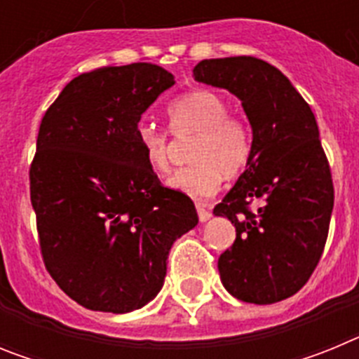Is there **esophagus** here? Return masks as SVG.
<instances>
[{"label": "esophagus", "instance_id": "34e87169", "mask_svg": "<svg viewBox=\"0 0 359 359\" xmlns=\"http://www.w3.org/2000/svg\"><path fill=\"white\" fill-rule=\"evenodd\" d=\"M196 208H198V217L201 223H205V221H208V219L212 217L210 208H208V205H205V203H198V205H196Z\"/></svg>", "mask_w": 359, "mask_h": 359}]
</instances>
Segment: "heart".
Listing matches in <instances>:
<instances>
[{"instance_id": "1", "label": "heart", "mask_w": 359, "mask_h": 359, "mask_svg": "<svg viewBox=\"0 0 359 359\" xmlns=\"http://www.w3.org/2000/svg\"><path fill=\"white\" fill-rule=\"evenodd\" d=\"M170 128L176 136L196 135L190 160L194 165L180 169L167 185L190 198H207L221 187V180L236 177L250 163L253 152L252 129L243 118L230 115L223 97L210 90L183 95L169 106ZM136 142L147 167L165 172L170 163V142L167 133L151 123H138Z\"/></svg>"}]
</instances>
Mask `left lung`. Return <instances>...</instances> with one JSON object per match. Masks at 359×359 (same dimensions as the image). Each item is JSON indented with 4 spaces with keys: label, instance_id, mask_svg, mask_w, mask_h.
<instances>
[{
    "label": "left lung",
    "instance_id": "8db88e82",
    "mask_svg": "<svg viewBox=\"0 0 359 359\" xmlns=\"http://www.w3.org/2000/svg\"><path fill=\"white\" fill-rule=\"evenodd\" d=\"M194 79L236 95L253 136L248 167L214 208L236 226L221 282L243 302H280L315 271L334 205L315 115L280 69L255 57L205 59Z\"/></svg>",
    "mask_w": 359,
    "mask_h": 359
}]
</instances>
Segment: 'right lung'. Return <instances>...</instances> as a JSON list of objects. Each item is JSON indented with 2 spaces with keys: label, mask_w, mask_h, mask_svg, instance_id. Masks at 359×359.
Returning a JSON list of instances; mask_svg holds the SVG:
<instances>
[{
  "label": "right lung",
  "mask_w": 359,
  "mask_h": 359,
  "mask_svg": "<svg viewBox=\"0 0 359 359\" xmlns=\"http://www.w3.org/2000/svg\"><path fill=\"white\" fill-rule=\"evenodd\" d=\"M174 86L161 66L82 73L41 120L30 167L44 266L82 307L140 309L160 293L174 241L198 224L194 203L147 167L136 128Z\"/></svg>",
  "instance_id": "obj_1"
}]
</instances>
